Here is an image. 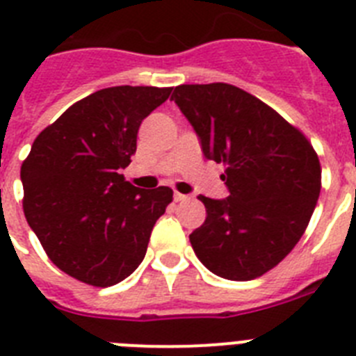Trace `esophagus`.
Returning <instances> with one entry per match:
<instances>
[{
	"label": "esophagus",
	"mask_w": 356,
	"mask_h": 356,
	"mask_svg": "<svg viewBox=\"0 0 356 356\" xmlns=\"http://www.w3.org/2000/svg\"><path fill=\"white\" fill-rule=\"evenodd\" d=\"M191 200L189 194H181V193H175V202H187Z\"/></svg>",
	"instance_id": "34e87169"
}]
</instances>
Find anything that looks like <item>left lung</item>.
Returning <instances> with one entry per match:
<instances>
[{
    "label": "left lung",
    "instance_id": "obj_1",
    "mask_svg": "<svg viewBox=\"0 0 356 356\" xmlns=\"http://www.w3.org/2000/svg\"><path fill=\"white\" fill-rule=\"evenodd\" d=\"M203 156L225 163L229 196H200L207 218L189 236L212 273L250 281L279 265L302 238L321 193V163L306 136L232 84H181L171 95Z\"/></svg>",
    "mask_w": 356,
    "mask_h": 356
}]
</instances>
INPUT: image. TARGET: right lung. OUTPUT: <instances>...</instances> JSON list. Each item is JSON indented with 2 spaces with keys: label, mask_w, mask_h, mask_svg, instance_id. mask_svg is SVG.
Listing matches in <instances>:
<instances>
[{
  "label": "right lung",
  "mask_w": 356,
  "mask_h": 356,
  "mask_svg": "<svg viewBox=\"0 0 356 356\" xmlns=\"http://www.w3.org/2000/svg\"><path fill=\"white\" fill-rule=\"evenodd\" d=\"M171 88H104L70 106L33 140L21 165L30 229L57 268L91 286H113L142 263L169 187L138 189L122 169L142 120Z\"/></svg>",
  "instance_id": "add662e5"
}]
</instances>
